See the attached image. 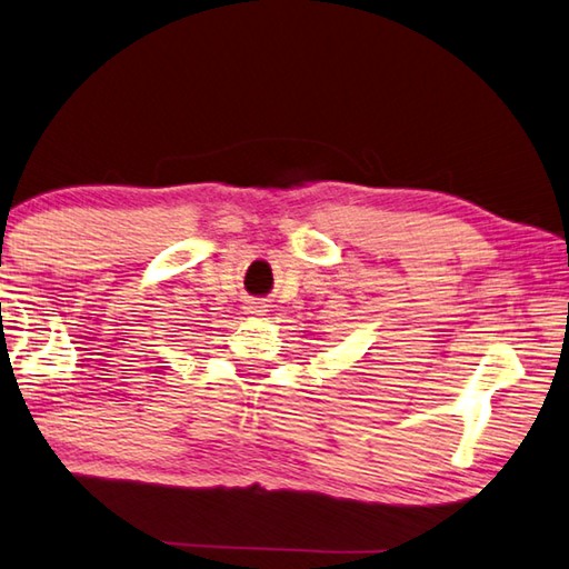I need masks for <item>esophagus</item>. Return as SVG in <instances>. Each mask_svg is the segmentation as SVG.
Masks as SVG:
<instances>
[{
    "mask_svg": "<svg viewBox=\"0 0 569 569\" xmlns=\"http://www.w3.org/2000/svg\"><path fill=\"white\" fill-rule=\"evenodd\" d=\"M247 310L252 312V315H264L267 312V305L264 302H252V305L247 307Z\"/></svg>",
    "mask_w": 569,
    "mask_h": 569,
    "instance_id": "34e87169",
    "label": "esophagus"
}]
</instances>
